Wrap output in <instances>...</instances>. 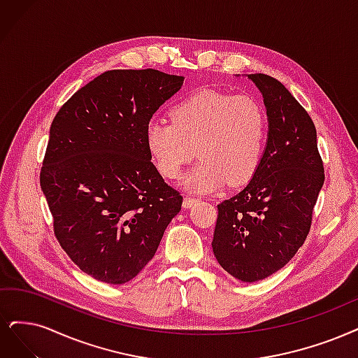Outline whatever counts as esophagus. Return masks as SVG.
I'll return each mask as SVG.
<instances>
[{
    "label": "esophagus",
    "mask_w": 358,
    "mask_h": 358,
    "mask_svg": "<svg viewBox=\"0 0 358 358\" xmlns=\"http://www.w3.org/2000/svg\"><path fill=\"white\" fill-rule=\"evenodd\" d=\"M197 202H199V199H196V197H193V196H186L182 199V208H186V209H189V208H192L193 205H196Z\"/></svg>",
    "instance_id": "1"
}]
</instances>
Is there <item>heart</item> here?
I'll return each mask as SVG.
<instances>
[{"label":"heart","instance_id":"1","mask_svg":"<svg viewBox=\"0 0 358 358\" xmlns=\"http://www.w3.org/2000/svg\"><path fill=\"white\" fill-rule=\"evenodd\" d=\"M267 138L268 115L258 99L215 90L193 92L171 109V121L155 119L145 128L150 156L166 178H178L197 149L201 161L184 186L199 193L252 180Z\"/></svg>","mask_w":358,"mask_h":358}]
</instances>
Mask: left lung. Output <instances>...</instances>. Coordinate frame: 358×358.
<instances>
[{"label": "left lung", "mask_w": 358, "mask_h": 358, "mask_svg": "<svg viewBox=\"0 0 358 358\" xmlns=\"http://www.w3.org/2000/svg\"><path fill=\"white\" fill-rule=\"evenodd\" d=\"M249 78L267 108V148L248 186L217 206L213 250L224 270L252 283L285 267L306 242L324 168L308 112L275 78Z\"/></svg>", "instance_id": "1"}]
</instances>
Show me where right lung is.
<instances>
[{
    "instance_id": "right-lung-1",
    "label": "right lung",
    "mask_w": 358,
    "mask_h": 358,
    "mask_svg": "<svg viewBox=\"0 0 358 358\" xmlns=\"http://www.w3.org/2000/svg\"><path fill=\"white\" fill-rule=\"evenodd\" d=\"M156 69L108 71L59 109L39 182L62 249L88 275L122 285L145 267L182 196L145 143L150 117L182 85Z\"/></svg>"
}]
</instances>
